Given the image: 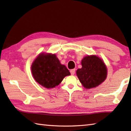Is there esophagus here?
Instances as JSON below:
<instances>
[{
	"mask_svg": "<svg viewBox=\"0 0 131 131\" xmlns=\"http://www.w3.org/2000/svg\"><path fill=\"white\" fill-rule=\"evenodd\" d=\"M75 69H71L70 70V73L72 75H73L75 74Z\"/></svg>",
	"mask_w": 131,
	"mask_h": 131,
	"instance_id": "34e87169",
	"label": "esophagus"
}]
</instances>
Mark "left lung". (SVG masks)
<instances>
[{
  "mask_svg": "<svg viewBox=\"0 0 131 131\" xmlns=\"http://www.w3.org/2000/svg\"><path fill=\"white\" fill-rule=\"evenodd\" d=\"M82 68L78 69L77 75L84 87H96L106 78L107 69L104 62L96 56H87L82 61Z\"/></svg>",
  "mask_w": 131,
  "mask_h": 131,
  "instance_id": "obj_1",
  "label": "left lung"
}]
</instances>
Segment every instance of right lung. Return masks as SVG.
Wrapping results in <instances>:
<instances>
[{"mask_svg":"<svg viewBox=\"0 0 131 131\" xmlns=\"http://www.w3.org/2000/svg\"><path fill=\"white\" fill-rule=\"evenodd\" d=\"M31 71L36 81L47 88L58 85L64 78L70 75L56 55L51 54L39 55L32 64Z\"/></svg>","mask_w":131,"mask_h":131,"instance_id":"right-lung-1","label":"right lung"}]
</instances>
